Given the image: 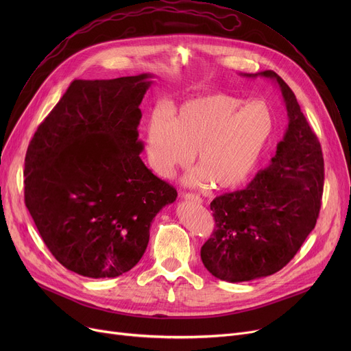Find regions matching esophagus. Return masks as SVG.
I'll return each mask as SVG.
<instances>
[{
  "label": "esophagus",
  "instance_id": "34e87169",
  "mask_svg": "<svg viewBox=\"0 0 351 351\" xmlns=\"http://www.w3.org/2000/svg\"><path fill=\"white\" fill-rule=\"evenodd\" d=\"M183 197H185L188 202H193V204H197V205L202 204V197L195 193H185L183 195Z\"/></svg>",
  "mask_w": 351,
  "mask_h": 351
}]
</instances>
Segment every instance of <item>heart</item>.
Segmentation results:
<instances>
[{
	"label": "heart",
	"instance_id": "heart-1",
	"mask_svg": "<svg viewBox=\"0 0 351 351\" xmlns=\"http://www.w3.org/2000/svg\"><path fill=\"white\" fill-rule=\"evenodd\" d=\"M245 101L212 94L183 102L173 119L156 110L146 125V156L162 178L185 168L196 152V168L185 180L191 186L213 183L216 189L242 186L270 146L278 119L265 101Z\"/></svg>",
	"mask_w": 351,
	"mask_h": 351
}]
</instances>
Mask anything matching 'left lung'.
Returning <instances> with one entry per match:
<instances>
[{
	"label": "left lung",
	"instance_id": "left-lung-1",
	"mask_svg": "<svg viewBox=\"0 0 351 351\" xmlns=\"http://www.w3.org/2000/svg\"><path fill=\"white\" fill-rule=\"evenodd\" d=\"M242 75L278 82L289 126L270 165L247 188L210 204L216 228L200 257L215 278L230 283L266 278L293 259L316 226L324 183L320 142L289 85L273 71Z\"/></svg>",
	"mask_w": 351,
	"mask_h": 351
}]
</instances>
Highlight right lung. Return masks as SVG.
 Here are the masks:
<instances>
[{"label":"right lung","mask_w":351,"mask_h":351,"mask_svg":"<svg viewBox=\"0 0 351 351\" xmlns=\"http://www.w3.org/2000/svg\"><path fill=\"white\" fill-rule=\"evenodd\" d=\"M151 78L72 81L28 146L27 209L55 259L85 278L131 270L154 217L178 196L139 158V105Z\"/></svg>","instance_id":"add662e5"}]
</instances>
